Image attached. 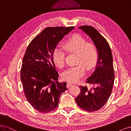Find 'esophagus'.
I'll return each mask as SVG.
<instances>
[{
	"instance_id": "34e87169",
	"label": "esophagus",
	"mask_w": 131,
	"mask_h": 131,
	"mask_svg": "<svg viewBox=\"0 0 131 131\" xmlns=\"http://www.w3.org/2000/svg\"><path fill=\"white\" fill-rule=\"evenodd\" d=\"M73 85H72V84H71V83H70V82H67V88H69V87H70V86H72Z\"/></svg>"
}]
</instances>
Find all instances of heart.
I'll return each mask as SVG.
<instances>
[{"label": "heart", "instance_id": "b5f03b06", "mask_svg": "<svg viewBox=\"0 0 131 131\" xmlns=\"http://www.w3.org/2000/svg\"><path fill=\"white\" fill-rule=\"evenodd\" d=\"M63 48L68 53H76L77 66L70 67L62 74L64 80L74 82L80 79L85 73V67L88 69L92 68L97 59L96 46L92 41H86V39L79 34H75L63 44ZM52 61L59 68L64 66L65 53L58 47L52 53Z\"/></svg>", "mask_w": 131, "mask_h": 131}]
</instances>
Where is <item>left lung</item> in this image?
<instances>
[{
  "label": "left lung",
  "mask_w": 131,
  "mask_h": 131,
  "mask_svg": "<svg viewBox=\"0 0 131 131\" xmlns=\"http://www.w3.org/2000/svg\"><path fill=\"white\" fill-rule=\"evenodd\" d=\"M79 29L92 40L96 46L98 57L94 72L86 81L92 88L80 86V93L75 101L82 109L93 112L101 109L112 93L115 79L113 55L108 42L94 28L83 26Z\"/></svg>",
  "instance_id": "1"
}]
</instances>
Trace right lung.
<instances>
[{"instance_id": "obj_1", "label": "right lung", "mask_w": 131, "mask_h": 131, "mask_svg": "<svg viewBox=\"0 0 131 131\" xmlns=\"http://www.w3.org/2000/svg\"><path fill=\"white\" fill-rule=\"evenodd\" d=\"M74 28L48 27L30 42L23 58L21 80L25 97L38 112L47 113L58 105L59 97L67 90L66 82L57 81L58 73L52 53L64 35Z\"/></svg>"}]
</instances>
